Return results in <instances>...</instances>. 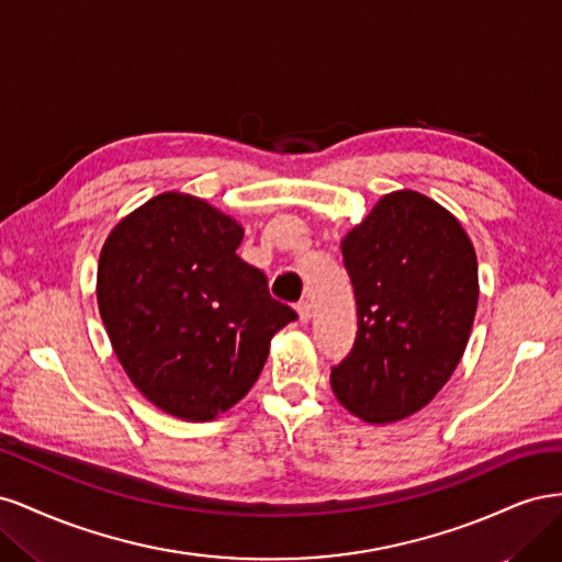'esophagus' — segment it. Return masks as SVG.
Instances as JSON below:
<instances>
[{
	"mask_svg": "<svg viewBox=\"0 0 562 562\" xmlns=\"http://www.w3.org/2000/svg\"><path fill=\"white\" fill-rule=\"evenodd\" d=\"M297 316H300V323H307L310 318H312V307H310V302L307 300H302V302H297Z\"/></svg>",
	"mask_w": 562,
	"mask_h": 562,
	"instance_id": "esophagus-1",
	"label": "esophagus"
}]
</instances>
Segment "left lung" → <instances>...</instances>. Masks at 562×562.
<instances>
[{
	"mask_svg": "<svg viewBox=\"0 0 562 562\" xmlns=\"http://www.w3.org/2000/svg\"><path fill=\"white\" fill-rule=\"evenodd\" d=\"M342 258L359 330L330 386L368 424L411 417L446 386L467 349L479 307L473 244L440 203L401 190L345 236Z\"/></svg>",
	"mask_w": 562,
	"mask_h": 562,
	"instance_id": "1",
	"label": "left lung"
}]
</instances>
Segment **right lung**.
I'll return each mask as SVG.
<instances>
[{"mask_svg": "<svg viewBox=\"0 0 562 562\" xmlns=\"http://www.w3.org/2000/svg\"><path fill=\"white\" fill-rule=\"evenodd\" d=\"M244 227L203 199L164 192L100 250L98 310L140 394L164 413L211 422L260 378L269 342L297 314L244 262Z\"/></svg>", "mask_w": 562, "mask_h": 562, "instance_id": "obj_1", "label": "right lung"}]
</instances>
